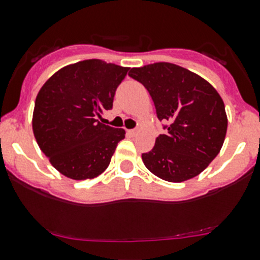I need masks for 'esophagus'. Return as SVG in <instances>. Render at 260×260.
I'll return each mask as SVG.
<instances>
[{
  "label": "esophagus",
  "mask_w": 260,
  "mask_h": 260,
  "mask_svg": "<svg viewBox=\"0 0 260 260\" xmlns=\"http://www.w3.org/2000/svg\"><path fill=\"white\" fill-rule=\"evenodd\" d=\"M128 135H131V136L137 135V129H129V131H128Z\"/></svg>",
  "instance_id": "esophagus-1"
}]
</instances>
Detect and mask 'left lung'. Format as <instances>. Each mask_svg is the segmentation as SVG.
<instances>
[{"instance_id":"left-lung-1","label":"left lung","mask_w":260,"mask_h":260,"mask_svg":"<svg viewBox=\"0 0 260 260\" xmlns=\"http://www.w3.org/2000/svg\"><path fill=\"white\" fill-rule=\"evenodd\" d=\"M129 76L147 89L168 129L150 152L142 153L146 168L171 183L202 173L218 155L228 131L220 94L205 79L174 63L132 69Z\"/></svg>"}]
</instances>
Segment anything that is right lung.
I'll return each mask as SVG.
<instances>
[{
	"mask_svg": "<svg viewBox=\"0 0 260 260\" xmlns=\"http://www.w3.org/2000/svg\"><path fill=\"white\" fill-rule=\"evenodd\" d=\"M129 67L86 59L63 67L35 99L32 132L40 150L62 175L96 178L109 166L125 131L98 120L113 108L115 90Z\"/></svg>",
	"mask_w": 260,
	"mask_h": 260,
	"instance_id": "right-lung-1",
	"label": "right lung"
}]
</instances>
